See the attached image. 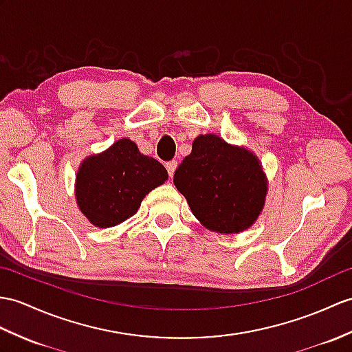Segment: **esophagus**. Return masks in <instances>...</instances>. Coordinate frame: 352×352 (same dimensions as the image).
I'll return each instance as SVG.
<instances>
[{
  "label": "esophagus",
  "instance_id": "obj_1",
  "mask_svg": "<svg viewBox=\"0 0 352 352\" xmlns=\"http://www.w3.org/2000/svg\"><path fill=\"white\" fill-rule=\"evenodd\" d=\"M177 166H178V163H177L175 160H170V162H168V163H166V169H168V174H169V177H173V175H174Z\"/></svg>",
  "mask_w": 352,
  "mask_h": 352
}]
</instances>
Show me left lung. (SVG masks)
<instances>
[{
    "label": "left lung",
    "mask_w": 352,
    "mask_h": 352,
    "mask_svg": "<svg viewBox=\"0 0 352 352\" xmlns=\"http://www.w3.org/2000/svg\"><path fill=\"white\" fill-rule=\"evenodd\" d=\"M174 184L193 216L220 234L248 230L263 210L267 193L256 156L216 135L195 139L192 153L175 169Z\"/></svg>",
    "instance_id": "left-lung-1"
}]
</instances>
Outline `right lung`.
<instances>
[{"mask_svg": "<svg viewBox=\"0 0 352 352\" xmlns=\"http://www.w3.org/2000/svg\"><path fill=\"white\" fill-rule=\"evenodd\" d=\"M166 179L159 160L139 153L130 139H120L82 162L76 177L78 206L93 225L116 226L136 214L145 195Z\"/></svg>", "mask_w": 352, "mask_h": 352, "instance_id": "add662e5", "label": "right lung"}]
</instances>
